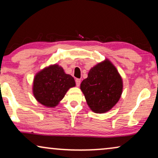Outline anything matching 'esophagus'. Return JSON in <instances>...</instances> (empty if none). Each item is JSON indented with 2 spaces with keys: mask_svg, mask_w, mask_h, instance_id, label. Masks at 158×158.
Returning a JSON list of instances; mask_svg holds the SVG:
<instances>
[{
  "mask_svg": "<svg viewBox=\"0 0 158 158\" xmlns=\"http://www.w3.org/2000/svg\"><path fill=\"white\" fill-rule=\"evenodd\" d=\"M81 79H76L75 80V83H76V85L78 87V86L80 85V84H81Z\"/></svg>",
  "mask_w": 158,
  "mask_h": 158,
  "instance_id": "34e87169",
  "label": "esophagus"
}]
</instances>
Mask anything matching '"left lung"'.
<instances>
[{
  "instance_id": "obj_1",
  "label": "left lung",
  "mask_w": 158,
  "mask_h": 158,
  "mask_svg": "<svg viewBox=\"0 0 158 158\" xmlns=\"http://www.w3.org/2000/svg\"><path fill=\"white\" fill-rule=\"evenodd\" d=\"M86 102L93 111L103 114L116 104L122 94L123 81L115 66L108 59L90 69L81 84Z\"/></svg>"
}]
</instances>
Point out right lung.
I'll return each instance as SVG.
<instances>
[{"instance_id": "obj_1", "label": "right lung", "mask_w": 158, "mask_h": 158, "mask_svg": "<svg viewBox=\"0 0 158 158\" xmlns=\"http://www.w3.org/2000/svg\"><path fill=\"white\" fill-rule=\"evenodd\" d=\"M75 86L73 77L66 74L61 66L55 64L36 73L32 90L39 103L46 107L54 108L59 104L68 90Z\"/></svg>"}]
</instances>
